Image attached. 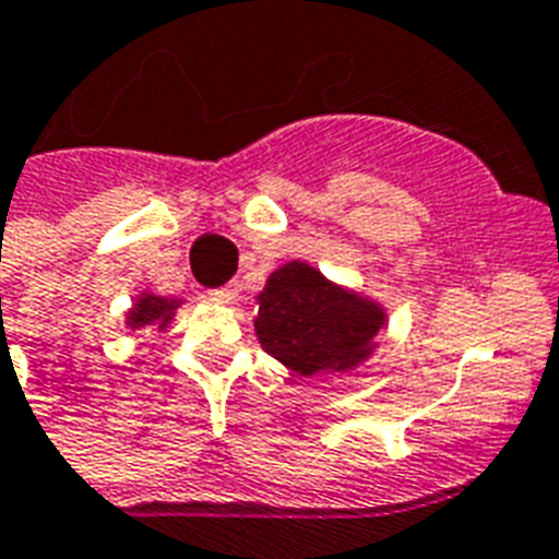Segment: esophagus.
<instances>
[{
  "label": "esophagus",
  "instance_id": "34e87169",
  "mask_svg": "<svg viewBox=\"0 0 559 559\" xmlns=\"http://www.w3.org/2000/svg\"><path fill=\"white\" fill-rule=\"evenodd\" d=\"M206 297L212 302H233L236 300V292L233 288H212V292H206Z\"/></svg>",
  "mask_w": 559,
  "mask_h": 559
}]
</instances>
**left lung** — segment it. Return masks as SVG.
<instances>
[{
    "label": "left lung",
    "mask_w": 559,
    "mask_h": 559,
    "mask_svg": "<svg viewBox=\"0 0 559 559\" xmlns=\"http://www.w3.org/2000/svg\"><path fill=\"white\" fill-rule=\"evenodd\" d=\"M257 338L267 356L300 376L347 373L376 349L384 309L320 274L288 262L267 276L257 297Z\"/></svg>",
    "instance_id": "obj_1"
}]
</instances>
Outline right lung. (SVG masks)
Here are the masks:
<instances>
[{
    "label": "right lung",
    "instance_id": "add662e5",
    "mask_svg": "<svg viewBox=\"0 0 559 559\" xmlns=\"http://www.w3.org/2000/svg\"><path fill=\"white\" fill-rule=\"evenodd\" d=\"M177 306L180 300H168V297H159V294H140L136 302H133V309L128 311V326L131 329H142V326H159L166 329L175 318Z\"/></svg>",
    "mask_w": 559,
    "mask_h": 559
}]
</instances>
